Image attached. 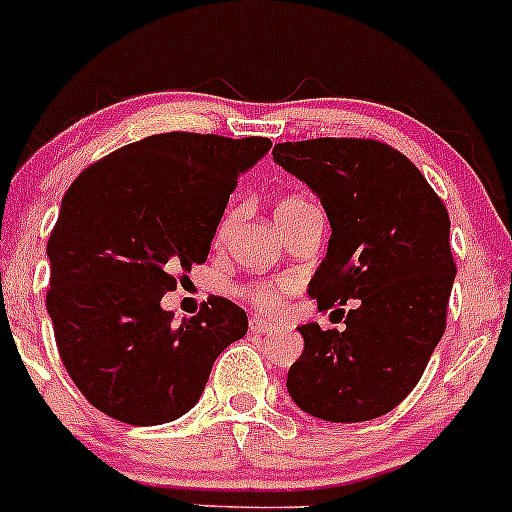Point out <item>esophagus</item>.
<instances>
[{
	"mask_svg": "<svg viewBox=\"0 0 512 512\" xmlns=\"http://www.w3.org/2000/svg\"><path fill=\"white\" fill-rule=\"evenodd\" d=\"M249 329H251V333H258V336H273V333L278 331V326L271 324V321H263V319H258V317H251Z\"/></svg>",
	"mask_w": 512,
	"mask_h": 512,
	"instance_id": "34e87169",
	"label": "esophagus"
}]
</instances>
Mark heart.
I'll list each match as a JSON object with an SVG mask.
<instances>
[{"label": "heart", "instance_id": "obj_1", "mask_svg": "<svg viewBox=\"0 0 512 512\" xmlns=\"http://www.w3.org/2000/svg\"><path fill=\"white\" fill-rule=\"evenodd\" d=\"M302 203L300 198H287L283 203L278 205V210H275V215H280V212L290 210L292 205ZM239 295L246 297L249 302H254L258 309H266V312H273V309H278L280 304V290L273 285H266V283H256V285H244L239 287Z\"/></svg>", "mask_w": 512, "mask_h": 512}]
</instances>
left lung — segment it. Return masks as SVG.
I'll return each instance as SVG.
<instances>
[{
    "label": "left lung",
    "instance_id": "left-lung-1",
    "mask_svg": "<svg viewBox=\"0 0 512 512\" xmlns=\"http://www.w3.org/2000/svg\"><path fill=\"white\" fill-rule=\"evenodd\" d=\"M273 159L317 193L329 217V249L307 295L319 309L355 302L343 331L300 326L304 350L287 392L321 421L380 418L411 394L445 333L457 275L450 217L426 176L384 142H283Z\"/></svg>",
    "mask_w": 512,
    "mask_h": 512
}]
</instances>
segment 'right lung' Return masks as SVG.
Returning a JSON list of instances; mask_svg holds the SVG:
<instances>
[{
	"mask_svg": "<svg viewBox=\"0 0 512 512\" xmlns=\"http://www.w3.org/2000/svg\"><path fill=\"white\" fill-rule=\"evenodd\" d=\"M268 149V137L164 132L99 159L65 193L45 304L62 365L106 416L176 421L198 404L217 355L249 329L225 297L181 324L162 297L176 273L205 263L229 193Z\"/></svg>",
	"mask_w": 512,
	"mask_h": 512,
	"instance_id": "1",
	"label": "right lung"
}]
</instances>
